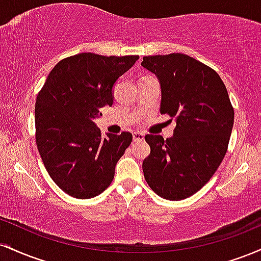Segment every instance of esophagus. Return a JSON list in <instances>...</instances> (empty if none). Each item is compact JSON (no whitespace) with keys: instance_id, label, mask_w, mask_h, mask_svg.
<instances>
[{"instance_id":"esophagus-1","label":"esophagus","mask_w":261,"mask_h":261,"mask_svg":"<svg viewBox=\"0 0 261 261\" xmlns=\"http://www.w3.org/2000/svg\"><path fill=\"white\" fill-rule=\"evenodd\" d=\"M133 137H134V142H137V141H143V140H145V135H143L142 133H134Z\"/></svg>"}]
</instances>
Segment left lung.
<instances>
[{"label":"left lung","instance_id":"1","mask_svg":"<svg viewBox=\"0 0 261 261\" xmlns=\"http://www.w3.org/2000/svg\"><path fill=\"white\" fill-rule=\"evenodd\" d=\"M142 67L161 85V113L174 118L170 139L147 135L151 153L142 163L149 188L178 201L199 191L215 174L228 147L234 112L216 71L184 54L145 56Z\"/></svg>","mask_w":261,"mask_h":261}]
</instances>
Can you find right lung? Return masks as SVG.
<instances>
[{
    "mask_svg": "<svg viewBox=\"0 0 261 261\" xmlns=\"http://www.w3.org/2000/svg\"><path fill=\"white\" fill-rule=\"evenodd\" d=\"M139 56L92 53L61 60L49 73L35 103V140L49 175L66 194L91 199L113 181L115 166L133 135L101 137L94 119L113 106L115 82Z\"/></svg>",
    "mask_w": 261,
    "mask_h": 261,
    "instance_id": "right-lung-1",
    "label": "right lung"
}]
</instances>
